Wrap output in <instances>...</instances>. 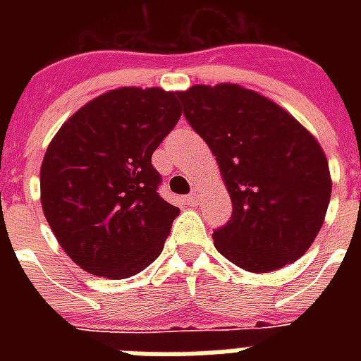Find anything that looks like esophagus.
<instances>
[{
	"label": "esophagus",
	"instance_id": "esophagus-1",
	"mask_svg": "<svg viewBox=\"0 0 361 361\" xmlns=\"http://www.w3.org/2000/svg\"><path fill=\"white\" fill-rule=\"evenodd\" d=\"M198 198H200V192H198L197 189H192V191L187 195V202L191 204V206H195V204H198Z\"/></svg>",
	"mask_w": 361,
	"mask_h": 361
}]
</instances>
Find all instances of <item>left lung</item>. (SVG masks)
Here are the masks:
<instances>
[{
    "label": "left lung",
    "mask_w": 361,
    "mask_h": 361,
    "mask_svg": "<svg viewBox=\"0 0 361 361\" xmlns=\"http://www.w3.org/2000/svg\"><path fill=\"white\" fill-rule=\"evenodd\" d=\"M180 99L231 192V221L212 234L215 249L255 274L296 262L331 197L319 142L279 104L236 84L192 86Z\"/></svg>",
    "instance_id": "8db88e82"
}]
</instances>
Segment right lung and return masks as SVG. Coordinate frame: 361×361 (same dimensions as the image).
<instances>
[{
    "label": "right lung",
    "mask_w": 361,
    "mask_h": 361,
    "mask_svg": "<svg viewBox=\"0 0 361 361\" xmlns=\"http://www.w3.org/2000/svg\"><path fill=\"white\" fill-rule=\"evenodd\" d=\"M180 93L120 87L61 125L41 166V204L82 269L125 279L161 255L180 208L157 192L152 155L180 120Z\"/></svg>",
    "instance_id": "obj_1"
}]
</instances>
